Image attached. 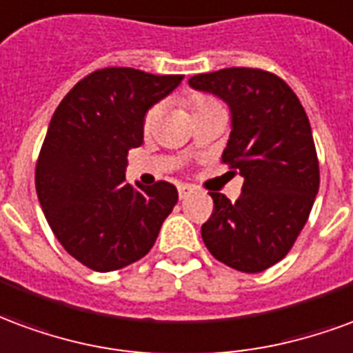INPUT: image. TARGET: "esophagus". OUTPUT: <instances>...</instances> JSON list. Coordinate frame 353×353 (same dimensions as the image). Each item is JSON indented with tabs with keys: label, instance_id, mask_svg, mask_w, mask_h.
Returning <instances> with one entry per match:
<instances>
[{
	"label": "esophagus",
	"instance_id": "34e87169",
	"mask_svg": "<svg viewBox=\"0 0 353 353\" xmlns=\"http://www.w3.org/2000/svg\"><path fill=\"white\" fill-rule=\"evenodd\" d=\"M194 194V188L188 186V184H182V186H179V197L180 199H188L190 195Z\"/></svg>",
	"mask_w": 353,
	"mask_h": 353
}]
</instances>
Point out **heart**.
<instances>
[{"label":"heart","instance_id":"1","mask_svg":"<svg viewBox=\"0 0 353 353\" xmlns=\"http://www.w3.org/2000/svg\"><path fill=\"white\" fill-rule=\"evenodd\" d=\"M192 110H194V114H199L203 110H208V109H214V107H222L220 103L216 101L214 97H208V95H201L197 94L192 97ZM158 114H159V107H152V109L146 110L145 114V128H152L156 120H158Z\"/></svg>","mask_w":353,"mask_h":353}]
</instances>
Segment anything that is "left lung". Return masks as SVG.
Returning <instances> with one entry per match:
<instances>
[{
    "label": "left lung",
    "mask_w": 353,
    "mask_h": 353,
    "mask_svg": "<svg viewBox=\"0 0 353 353\" xmlns=\"http://www.w3.org/2000/svg\"><path fill=\"white\" fill-rule=\"evenodd\" d=\"M190 86L230 105L231 135L222 161L244 176L235 203L208 192L214 208L201 225L203 243L231 269L261 272L292 250L320 188L307 112L295 92L263 69L195 74Z\"/></svg>",
    "instance_id": "1"
}]
</instances>
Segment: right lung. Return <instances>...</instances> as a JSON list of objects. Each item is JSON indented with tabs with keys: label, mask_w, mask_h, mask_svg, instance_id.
I'll return each mask as SVG.
<instances>
[{
	"label": "right lung",
	"mask_w": 353,
	"mask_h": 353,
	"mask_svg": "<svg viewBox=\"0 0 353 353\" xmlns=\"http://www.w3.org/2000/svg\"><path fill=\"white\" fill-rule=\"evenodd\" d=\"M184 74L105 68L86 74L54 110L35 165L50 230L77 261L97 272L145 258L179 201L171 182H125L128 152L143 145L146 110Z\"/></svg>",
	"instance_id": "right-lung-1"
}]
</instances>
